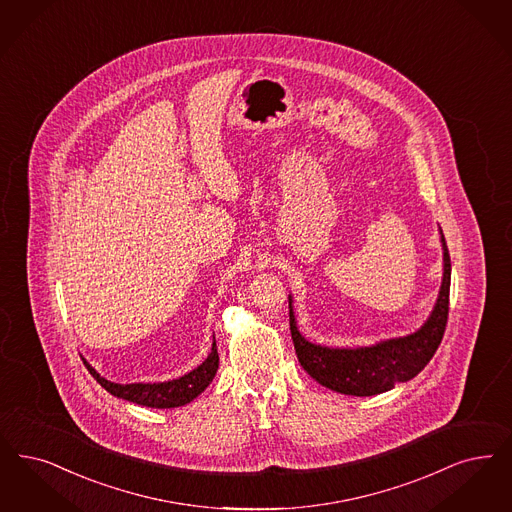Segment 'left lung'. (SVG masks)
<instances>
[{
  "mask_svg": "<svg viewBox=\"0 0 512 512\" xmlns=\"http://www.w3.org/2000/svg\"><path fill=\"white\" fill-rule=\"evenodd\" d=\"M444 272L438 299L429 318L417 331L383 339L366 347H326L310 343L297 328L293 299L289 295V328L297 358L308 375L326 389L348 396H373L413 379L430 362L442 341L450 310L451 263L440 230Z\"/></svg>",
  "mask_w": 512,
  "mask_h": 512,
  "instance_id": "obj_1",
  "label": "left lung"
}]
</instances>
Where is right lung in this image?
Here are the masks:
<instances>
[{
	"label": "right lung",
	"instance_id": "right-lung-1",
	"mask_svg": "<svg viewBox=\"0 0 512 512\" xmlns=\"http://www.w3.org/2000/svg\"><path fill=\"white\" fill-rule=\"evenodd\" d=\"M83 364H85V368L89 369V373L97 379V383L104 390H108L112 396H118L122 400L139 404L144 408H179L184 404H190L196 396H200L209 387V383L213 381L217 368H219V352H217V345L213 341L211 352L207 354V358L198 368L184 373L183 377H179V379H171L164 383L122 385V383L104 379L103 375L93 368L85 358H83Z\"/></svg>",
	"mask_w": 512,
	"mask_h": 512
}]
</instances>
